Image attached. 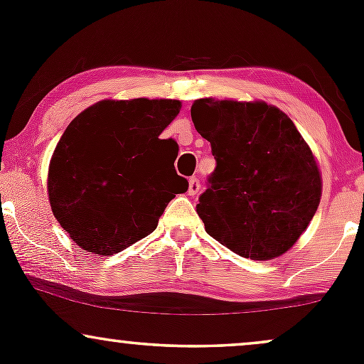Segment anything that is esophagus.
<instances>
[{"label":"esophagus","instance_id":"obj_1","mask_svg":"<svg viewBox=\"0 0 364 364\" xmlns=\"http://www.w3.org/2000/svg\"><path fill=\"white\" fill-rule=\"evenodd\" d=\"M198 191H200V181L195 176L190 178V181H188V195L195 196Z\"/></svg>","mask_w":364,"mask_h":364}]
</instances>
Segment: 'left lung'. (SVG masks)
I'll list each match as a JSON object with an SVG mask.
<instances>
[{
  "mask_svg": "<svg viewBox=\"0 0 364 364\" xmlns=\"http://www.w3.org/2000/svg\"><path fill=\"white\" fill-rule=\"evenodd\" d=\"M191 119L217 161L196 203L205 231L240 257H281L306 231L321 198L310 145L265 101L196 99Z\"/></svg>",
  "mask_w": 364,
  "mask_h": 364,
  "instance_id": "obj_1",
  "label": "left lung"
}]
</instances>
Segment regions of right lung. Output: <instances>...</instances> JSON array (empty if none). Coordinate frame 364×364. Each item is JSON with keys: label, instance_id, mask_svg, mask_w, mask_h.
<instances>
[{"label": "right lung", "instance_id": "right-lung-1", "mask_svg": "<svg viewBox=\"0 0 364 364\" xmlns=\"http://www.w3.org/2000/svg\"><path fill=\"white\" fill-rule=\"evenodd\" d=\"M181 111L176 99H104L75 118L48 169L53 215L95 257L119 253L157 228L188 181L178 176V145L161 140Z\"/></svg>", "mask_w": 364, "mask_h": 364}]
</instances>
